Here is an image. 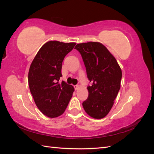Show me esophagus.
Segmentation results:
<instances>
[{
	"mask_svg": "<svg viewBox=\"0 0 154 154\" xmlns=\"http://www.w3.org/2000/svg\"><path fill=\"white\" fill-rule=\"evenodd\" d=\"M74 88H75V90H78L79 88V86L78 85H74Z\"/></svg>",
	"mask_w": 154,
	"mask_h": 154,
	"instance_id": "1",
	"label": "esophagus"
}]
</instances>
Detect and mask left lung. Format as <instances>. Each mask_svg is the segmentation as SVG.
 <instances>
[{
    "instance_id": "8db88e82",
    "label": "left lung",
    "mask_w": 154,
    "mask_h": 154,
    "mask_svg": "<svg viewBox=\"0 0 154 154\" xmlns=\"http://www.w3.org/2000/svg\"><path fill=\"white\" fill-rule=\"evenodd\" d=\"M74 49L82 55L87 78L88 98L82 105L86 113L94 119L109 114L120 89L122 72L115 57L104 45L96 42L77 44Z\"/></svg>"
}]
</instances>
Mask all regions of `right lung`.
Listing matches in <instances>:
<instances>
[{
  "label": "right lung",
  "instance_id": "obj_1",
  "mask_svg": "<svg viewBox=\"0 0 154 154\" xmlns=\"http://www.w3.org/2000/svg\"><path fill=\"white\" fill-rule=\"evenodd\" d=\"M75 45L49 41L42 46L30 66V92L38 109L49 118L62 115L72 96L74 87L59 80L62 76L63 60Z\"/></svg>",
  "mask_w": 154,
  "mask_h": 154
}]
</instances>
